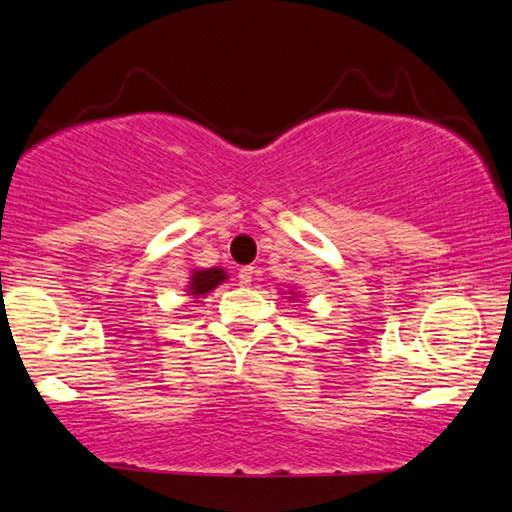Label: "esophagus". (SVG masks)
I'll use <instances>...</instances> for the list:
<instances>
[{
    "mask_svg": "<svg viewBox=\"0 0 512 512\" xmlns=\"http://www.w3.org/2000/svg\"><path fill=\"white\" fill-rule=\"evenodd\" d=\"M254 268L251 265H247V268H242L240 272H237V279H240V286H249L251 279H254Z\"/></svg>",
    "mask_w": 512,
    "mask_h": 512,
    "instance_id": "1",
    "label": "esophagus"
}]
</instances>
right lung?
I'll return each mask as SVG.
<instances>
[{"instance_id": "add662e5", "label": "right lung", "mask_w": 512, "mask_h": 512, "mask_svg": "<svg viewBox=\"0 0 512 512\" xmlns=\"http://www.w3.org/2000/svg\"><path fill=\"white\" fill-rule=\"evenodd\" d=\"M226 270L209 268V270H193L191 282H188V296L205 298L209 291H214L221 282H226Z\"/></svg>"}]
</instances>
